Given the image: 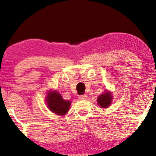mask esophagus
<instances>
[{
  "label": "esophagus",
  "instance_id": "1",
  "mask_svg": "<svg viewBox=\"0 0 156 156\" xmlns=\"http://www.w3.org/2000/svg\"><path fill=\"white\" fill-rule=\"evenodd\" d=\"M87 98H88V97H87V95H86V94L80 95V97H79V99H80V100H86V99H87Z\"/></svg>",
  "mask_w": 156,
  "mask_h": 156
}]
</instances>
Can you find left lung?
Here are the masks:
<instances>
[{"instance_id": "obj_1", "label": "left lung", "mask_w": 156, "mask_h": 156, "mask_svg": "<svg viewBox=\"0 0 156 156\" xmlns=\"http://www.w3.org/2000/svg\"><path fill=\"white\" fill-rule=\"evenodd\" d=\"M112 94L111 91H106L97 98V103L101 108H108L112 104Z\"/></svg>"}]
</instances>
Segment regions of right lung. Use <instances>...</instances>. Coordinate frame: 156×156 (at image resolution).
Segmentation results:
<instances>
[{
  "label": "right lung",
  "mask_w": 156,
  "mask_h": 156,
  "mask_svg": "<svg viewBox=\"0 0 156 156\" xmlns=\"http://www.w3.org/2000/svg\"><path fill=\"white\" fill-rule=\"evenodd\" d=\"M45 102L51 112L59 116L67 114L71 104V102L64 99L56 91H49L46 96Z\"/></svg>",
  "instance_id": "add662e5"
}]
</instances>
